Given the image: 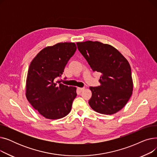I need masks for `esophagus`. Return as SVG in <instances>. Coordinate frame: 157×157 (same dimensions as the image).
I'll list each match as a JSON object with an SVG mask.
<instances>
[{
	"instance_id": "34e87169",
	"label": "esophagus",
	"mask_w": 157,
	"mask_h": 157,
	"mask_svg": "<svg viewBox=\"0 0 157 157\" xmlns=\"http://www.w3.org/2000/svg\"><path fill=\"white\" fill-rule=\"evenodd\" d=\"M79 90H80V92H83V90H85V88H79Z\"/></svg>"
}]
</instances>
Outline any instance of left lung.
Returning a JSON list of instances; mask_svg holds the SVG:
<instances>
[{
	"label": "left lung",
	"mask_w": 157,
	"mask_h": 157,
	"mask_svg": "<svg viewBox=\"0 0 157 157\" xmlns=\"http://www.w3.org/2000/svg\"><path fill=\"white\" fill-rule=\"evenodd\" d=\"M76 44L93 71L101 73L100 86L90 87L92 95L89 105L101 114L117 113L132 94L133 81L128 62L109 44L91 40Z\"/></svg>",
	"instance_id": "left-lung-1"
}]
</instances>
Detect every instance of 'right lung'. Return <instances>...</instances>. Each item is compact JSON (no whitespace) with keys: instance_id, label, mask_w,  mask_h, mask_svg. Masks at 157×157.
Listing matches in <instances>:
<instances>
[{"instance_id":"add662e5","label":"right lung","mask_w":157,"mask_h":157,"mask_svg":"<svg viewBox=\"0 0 157 157\" xmlns=\"http://www.w3.org/2000/svg\"><path fill=\"white\" fill-rule=\"evenodd\" d=\"M74 43H60L43 49L31 62L26 82V97L33 108L47 119L67 115L76 98V88L60 83L66 64L76 50Z\"/></svg>"}]
</instances>
